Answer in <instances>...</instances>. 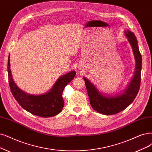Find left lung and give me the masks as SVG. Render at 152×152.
I'll return each instance as SVG.
<instances>
[{
    "label": "left lung",
    "instance_id": "obj_1",
    "mask_svg": "<svg viewBox=\"0 0 152 152\" xmlns=\"http://www.w3.org/2000/svg\"><path fill=\"white\" fill-rule=\"evenodd\" d=\"M124 32L132 46L136 63L133 76L124 90L115 94L102 93L86 77H83L85 82L91 106L95 111L101 114L111 115L125 110L133 102L140 89L142 56L139 50L137 39L134 34L129 30Z\"/></svg>",
    "mask_w": 152,
    "mask_h": 152
}]
</instances>
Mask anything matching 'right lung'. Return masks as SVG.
I'll use <instances>...</instances> for the list:
<instances>
[{
    "instance_id": "obj_1",
    "label": "right lung",
    "mask_w": 152,
    "mask_h": 152,
    "mask_svg": "<svg viewBox=\"0 0 152 152\" xmlns=\"http://www.w3.org/2000/svg\"><path fill=\"white\" fill-rule=\"evenodd\" d=\"M10 66L9 54L7 64L9 86L14 98L22 108L32 115L44 118L54 116L60 113L64 104L62 94L65 86L74 79L76 75L75 71L59 77L47 93L35 95L24 91L16 85Z\"/></svg>"
}]
</instances>
